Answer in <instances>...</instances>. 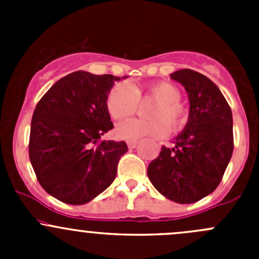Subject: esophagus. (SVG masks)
I'll return each instance as SVG.
<instances>
[{"label": "esophagus", "instance_id": "1", "mask_svg": "<svg viewBox=\"0 0 259 259\" xmlns=\"http://www.w3.org/2000/svg\"><path fill=\"white\" fill-rule=\"evenodd\" d=\"M137 145H138V142H135V140H133V142H127V146H129V149L137 148Z\"/></svg>", "mask_w": 259, "mask_h": 259}]
</instances>
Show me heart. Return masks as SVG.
I'll return each mask as SVG.
<instances>
[{
  "mask_svg": "<svg viewBox=\"0 0 259 259\" xmlns=\"http://www.w3.org/2000/svg\"><path fill=\"white\" fill-rule=\"evenodd\" d=\"M145 98L156 101L148 111L150 120L126 119L119 122L115 127V135L119 139L137 142L144 137L161 138L168 133V127L176 132L185 124L187 115L180 105L182 93L166 81L149 83L143 89L132 88L125 82L115 83L106 98V109L113 119L119 120L134 114L139 100Z\"/></svg>",
  "mask_w": 259,
  "mask_h": 259,
  "instance_id": "1",
  "label": "heart"
}]
</instances>
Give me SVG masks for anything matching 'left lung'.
Instances as JSON below:
<instances>
[{
	"label": "left lung",
	"instance_id": "left-lung-1",
	"mask_svg": "<svg viewBox=\"0 0 259 259\" xmlns=\"http://www.w3.org/2000/svg\"><path fill=\"white\" fill-rule=\"evenodd\" d=\"M170 79L184 86L189 116L171 148L161 151L148 166V178L160 194L180 204L207 197L221 183L233 153V117L218 86L190 69Z\"/></svg>",
	"mask_w": 259,
	"mask_h": 259
}]
</instances>
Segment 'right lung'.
<instances>
[{
  "mask_svg": "<svg viewBox=\"0 0 259 259\" xmlns=\"http://www.w3.org/2000/svg\"><path fill=\"white\" fill-rule=\"evenodd\" d=\"M126 76L75 71L41 98L31 120L28 154L41 187L67 204H86L116 177L124 142L101 140L114 125L106 98Z\"/></svg>",
  "mask_w": 259,
  "mask_h": 259,
  "instance_id": "1",
  "label": "right lung"
}]
</instances>
